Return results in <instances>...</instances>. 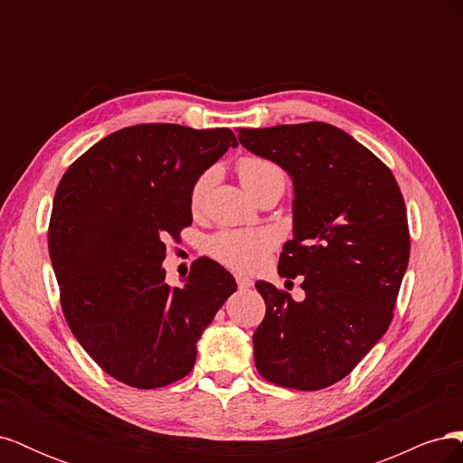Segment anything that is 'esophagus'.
Wrapping results in <instances>:
<instances>
[{
	"label": "esophagus",
	"mask_w": 463,
	"mask_h": 463,
	"mask_svg": "<svg viewBox=\"0 0 463 463\" xmlns=\"http://www.w3.org/2000/svg\"><path fill=\"white\" fill-rule=\"evenodd\" d=\"M235 279H237V286H240V289H249L250 286H253V279L250 278H247V276H235Z\"/></svg>",
	"instance_id": "esophagus-1"
}]
</instances>
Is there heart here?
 Wrapping results in <instances>:
<instances>
[{"mask_svg": "<svg viewBox=\"0 0 463 463\" xmlns=\"http://www.w3.org/2000/svg\"><path fill=\"white\" fill-rule=\"evenodd\" d=\"M243 187L250 197L270 185L286 187L288 175L276 162L260 156H241L235 164ZM214 172L204 170L189 189V206L199 213L213 185ZM276 247V235L270 230H223L208 240V253L235 272H257L270 259Z\"/></svg>", "mask_w": 463, "mask_h": 463, "instance_id": "b5f03b06", "label": "heart"}]
</instances>
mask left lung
<instances>
[{
    "label": "left lung",
    "mask_w": 463,
    "mask_h": 463,
    "mask_svg": "<svg viewBox=\"0 0 463 463\" xmlns=\"http://www.w3.org/2000/svg\"><path fill=\"white\" fill-rule=\"evenodd\" d=\"M240 143L282 165L296 187L293 240L278 272L303 278L305 301L257 282L266 315L255 365L284 388L320 390L352 373L388 330L410 260L408 213L390 167L322 121L240 129Z\"/></svg>",
    "instance_id": "left-lung-1"
}]
</instances>
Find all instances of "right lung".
<instances>
[{
  "label": "right lung",
  "mask_w": 463,
  "mask_h": 463,
  "mask_svg": "<svg viewBox=\"0 0 463 463\" xmlns=\"http://www.w3.org/2000/svg\"><path fill=\"white\" fill-rule=\"evenodd\" d=\"M230 146L226 128L143 123L104 137L55 191L48 249L69 328L109 376L162 388L193 371L197 340L237 289L210 259L167 286L165 241L191 226L189 189Z\"/></svg>",
  "instance_id": "add662e5"
}]
</instances>
